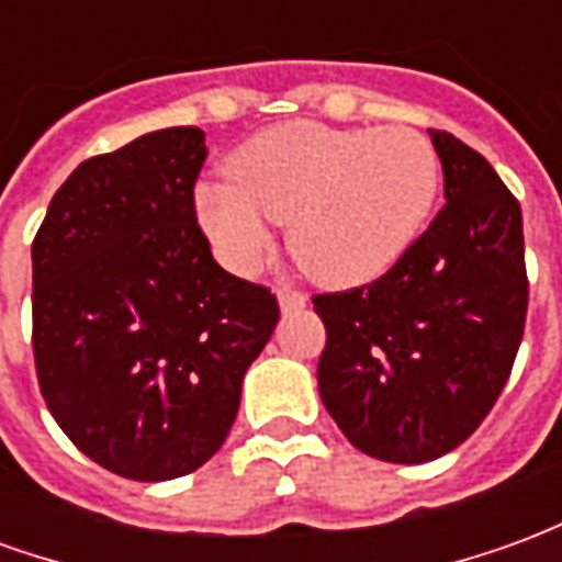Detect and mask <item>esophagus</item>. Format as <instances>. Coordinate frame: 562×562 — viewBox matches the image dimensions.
I'll list each match as a JSON object with an SVG mask.
<instances>
[{"mask_svg": "<svg viewBox=\"0 0 562 562\" xmlns=\"http://www.w3.org/2000/svg\"><path fill=\"white\" fill-rule=\"evenodd\" d=\"M277 301H280L282 313H294V310H304L306 306V294L292 292V289H280V292H277Z\"/></svg>", "mask_w": 562, "mask_h": 562, "instance_id": "obj_1", "label": "esophagus"}]
</instances>
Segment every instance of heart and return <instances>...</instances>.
Wrapping results in <instances>:
<instances>
[{
	"mask_svg": "<svg viewBox=\"0 0 562 562\" xmlns=\"http://www.w3.org/2000/svg\"><path fill=\"white\" fill-rule=\"evenodd\" d=\"M232 183H204L195 216L220 258L252 273L285 225L310 280L334 289L382 277L418 240L434 213L442 168L415 128H337L294 120L234 149Z\"/></svg>",
	"mask_w": 562,
	"mask_h": 562,
	"instance_id": "obj_1",
	"label": "heart"
}]
</instances>
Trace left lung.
I'll use <instances>...</instances> for the list:
<instances>
[{"label": "left lung", "mask_w": 562, "mask_h": 562, "mask_svg": "<svg viewBox=\"0 0 562 562\" xmlns=\"http://www.w3.org/2000/svg\"><path fill=\"white\" fill-rule=\"evenodd\" d=\"M446 207L370 285L313 297L328 342L318 394L358 451L389 463L448 454L506 385L527 318L518 198L482 153L430 132Z\"/></svg>", "instance_id": "obj_1"}]
</instances>
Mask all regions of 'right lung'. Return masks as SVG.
<instances>
[{
	"instance_id": "obj_1",
	"label": "right lung",
	"mask_w": 562,
	"mask_h": 562,
	"mask_svg": "<svg viewBox=\"0 0 562 562\" xmlns=\"http://www.w3.org/2000/svg\"><path fill=\"white\" fill-rule=\"evenodd\" d=\"M204 132H147L80 161L32 240V349L44 403L104 470L168 482L207 463L277 297L213 261L192 186Z\"/></svg>"
}]
</instances>
